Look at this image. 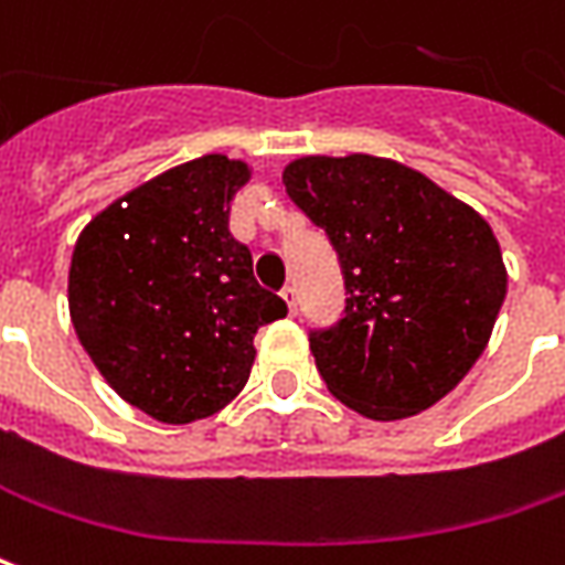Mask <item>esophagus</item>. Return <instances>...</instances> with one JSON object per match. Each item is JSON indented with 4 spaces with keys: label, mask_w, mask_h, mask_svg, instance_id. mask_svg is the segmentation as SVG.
Returning <instances> with one entry per match:
<instances>
[{
    "label": "esophagus",
    "mask_w": 565,
    "mask_h": 565,
    "mask_svg": "<svg viewBox=\"0 0 565 565\" xmlns=\"http://www.w3.org/2000/svg\"><path fill=\"white\" fill-rule=\"evenodd\" d=\"M281 296H284V302H287V309H290V315H296V311H299V306H296V287H294V284H287V287L281 290Z\"/></svg>",
    "instance_id": "34e87169"
}]
</instances>
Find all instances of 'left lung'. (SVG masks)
<instances>
[{
  "label": "left lung",
  "instance_id": "1",
  "mask_svg": "<svg viewBox=\"0 0 565 565\" xmlns=\"http://www.w3.org/2000/svg\"><path fill=\"white\" fill-rule=\"evenodd\" d=\"M287 195L330 235L345 318L311 333L327 388L373 422L447 397L487 349L508 294L502 247L471 204L401 161L351 152L284 168Z\"/></svg>",
  "mask_w": 565,
  "mask_h": 565
}]
</instances>
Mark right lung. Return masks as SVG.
<instances>
[{
	"label": "right lung",
	"instance_id": "1",
	"mask_svg": "<svg viewBox=\"0 0 565 565\" xmlns=\"http://www.w3.org/2000/svg\"><path fill=\"white\" fill-rule=\"evenodd\" d=\"M250 164L220 152L146 180L90 220L70 263V318L109 388L164 425L207 419L250 379L254 337L287 315L228 235Z\"/></svg>",
	"mask_w": 565,
	"mask_h": 565
}]
</instances>
